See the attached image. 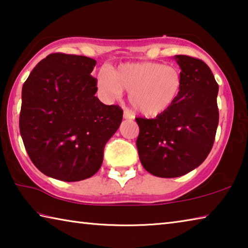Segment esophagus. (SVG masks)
I'll return each mask as SVG.
<instances>
[{
	"label": "esophagus",
	"mask_w": 248,
	"mask_h": 248,
	"mask_svg": "<svg viewBox=\"0 0 248 248\" xmlns=\"http://www.w3.org/2000/svg\"><path fill=\"white\" fill-rule=\"evenodd\" d=\"M124 119H132L133 118V116L130 114V112L128 111V110H124Z\"/></svg>",
	"instance_id": "1"
}]
</instances>
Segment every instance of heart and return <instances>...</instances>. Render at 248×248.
Instances as JSON below:
<instances>
[{
  "label": "heart",
  "instance_id": "obj_1",
  "mask_svg": "<svg viewBox=\"0 0 248 248\" xmlns=\"http://www.w3.org/2000/svg\"><path fill=\"white\" fill-rule=\"evenodd\" d=\"M98 87L105 97L115 98L129 93L133 110L145 117L163 115L178 99L183 74L173 65L152 61L124 63L114 70L102 69Z\"/></svg>",
  "mask_w": 248,
  "mask_h": 248
}]
</instances>
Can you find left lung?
I'll return each instance as SVG.
<instances>
[{"instance_id":"1","label":"left lung","mask_w":248,"mask_h":248,"mask_svg":"<svg viewBox=\"0 0 248 248\" xmlns=\"http://www.w3.org/2000/svg\"><path fill=\"white\" fill-rule=\"evenodd\" d=\"M183 89L176 103L154 119L136 118L140 132L137 149L150 174L173 178L198 167L212 149L219 109V85L202 60L178 54Z\"/></svg>"}]
</instances>
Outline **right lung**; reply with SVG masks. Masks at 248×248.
Returning <instances> with one entry per match:
<instances>
[{
    "instance_id": "1",
    "label": "right lung",
    "mask_w": 248,
    "mask_h": 248,
    "mask_svg": "<svg viewBox=\"0 0 248 248\" xmlns=\"http://www.w3.org/2000/svg\"><path fill=\"white\" fill-rule=\"evenodd\" d=\"M95 65L89 57L51 53L24 83L20 136L33 165L49 177L78 182L97 173L123 120L118 105L95 96Z\"/></svg>"
}]
</instances>
